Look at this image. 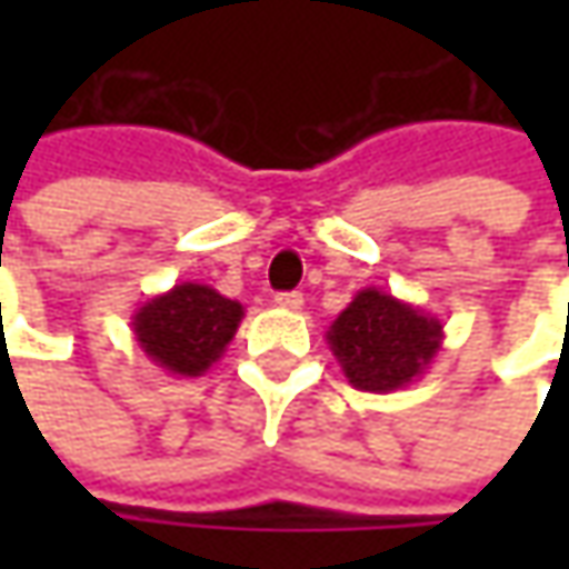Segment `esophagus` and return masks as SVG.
<instances>
[{
  "label": "esophagus",
  "instance_id": "1",
  "mask_svg": "<svg viewBox=\"0 0 569 569\" xmlns=\"http://www.w3.org/2000/svg\"><path fill=\"white\" fill-rule=\"evenodd\" d=\"M274 307L297 313V310L303 307V295H297V291H281V295H274Z\"/></svg>",
  "mask_w": 569,
  "mask_h": 569
}]
</instances>
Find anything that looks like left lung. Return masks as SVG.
<instances>
[{"label": "left lung", "mask_w": 569, "mask_h": 569, "mask_svg": "<svg viewBox=\"0 0 569 569\" xmlns=\"http://www.w3.org/2000/svg\"><path fill=\"white\" fill-rule=\"evenodd\" d=\"M326 341L355 389L382 396L433 363L443 348V322L380 288H363L329 326Z\"/></svg>", "instance_id": "8db88e82"}]
</instances>
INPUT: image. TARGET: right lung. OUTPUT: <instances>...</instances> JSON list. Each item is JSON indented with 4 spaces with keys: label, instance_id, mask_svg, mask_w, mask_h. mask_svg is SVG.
<instances>
[{
    "label": "right lung",
    "instance_id": "right-lung-1",
    "mask_svg": "<svg viewBox=\"0 0 569 569\" xmlns=\"http://www.w3.org/2000/svg\"><path fill=\"white\" fill-rule=\"evenodd\" d=\"M243 303L208 284L183 281L151 297L132 313V336L142 355L173 377H202L237 336Z\"/></svg>",
    "mask_w": 569,
    "mask_h": 569
}]
</instances>
